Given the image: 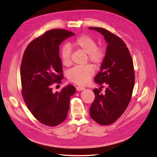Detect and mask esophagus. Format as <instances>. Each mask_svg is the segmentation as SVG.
Returning a JSON list of instances; mask_svg holds the SVG:
<instances>
[{
    "instance_id": "esophagus-1",
    "label": "esophagus",
    "mask_w": 157,
    "mask_h": 157,
    "mask_svg": "<svg viewBox=\"0 0 157 157\" xmlns=\"http://www.w3.org/2000/svg\"><path fill=\"white\" fill-rule=\"evenodd\" d=\"M76 89H77V91H82V90L85 89V88L82 86H78L76 87Z\"/></svg>"
}]
</instances>
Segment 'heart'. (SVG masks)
I'll use <instances>...</instances> for the list:
<instances>
[{
    "instance_id": "heart-1",
    "label": "heart",
    "mask_w": 157,
    "mask_h": 157,
    "mask_svg": "<svg viewBox=\"0 0 157 157\" xmlns=\"http://www.w3.org/2000/svg\"><path fill=\"white\" fill-rule=\"evenodd\" d=\"M71 48L87 53L88 59L96 65L100 64L105 59V50L102 48L97 46L96 41L91 37L87 35H82L76 38L73 43L68 44L62 48L61 58L63 65L66 66L71 64V51L70 49ZM94 73L95 68L91 64L75 66L69 71L68 78L70 81L82 85L86 84L89 81Z\"/></svg>"
}]
</instances>
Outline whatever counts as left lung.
I'll use <instances>...</instances> for the list:
<instances>
[{"mask_svg":"<svg viewBox=\"0 0 157 157\" xmlns=\"http://www.w3.org/2000/svg\"><path fill=\"white\" fill-rule=\"evenodd\" d=\"M104 36L108 46L95 83L106 85L105 94L95 89V100L90 107L93 120L102 125L120 118L131 100L134 86V69L128 48L120 37L102 28L89 27ZM102 88L103 86H101Z\"/></svg>","mask_w":157,"mask_h":157,"instance_id":"8db88e82","label":"left lung"}]
</instances>
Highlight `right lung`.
I'll use <instances>...</instances> for the list:
<instances>
[{
    "label": "right lung",
    "mask_w": 157,
    "mask_h": 157,
    "mask_svg": "<svg viewBox=\"0 0 157 157\" xmlns=\"http://www.w3.org/2000/svg\"><path fill=\"white\" fill-rule=\"evenodd\" d=\"M75 35L63 29H53L28 44L21 64L22 95L28 109L45 125L57 126L66 120L70 98L76 91L68 85L59 92L51 86L63 79L59 45Z\"/></svg>",
    "instance_id": "1"
}]
</instances>
